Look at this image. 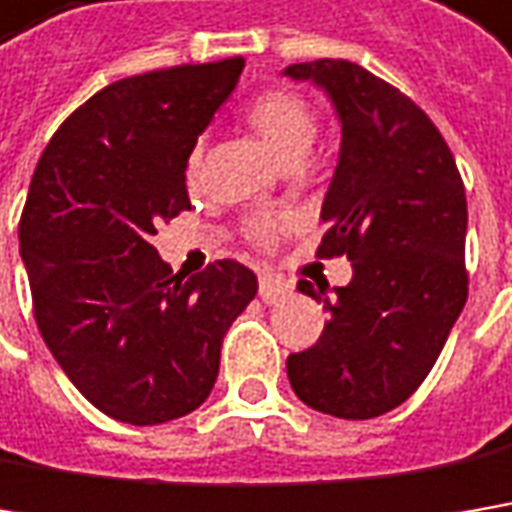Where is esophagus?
I'll return each mask as SVG.
<instances>
[{"label": "esophagus", "mask_w": 512, "mask_h": 512, "mask_svg": "<svg viewBox=\"0 0 512 512\" xmlns=\"http://www.w3.org/2000/svg\"><path fill=\"white\" fill-rule=\"evenodd\" d=\"M292 289L289 284H284L281 278H275V275H260V298L266 301V304H278L281 298H286Z\"/></svg>", "instance_id": "obj_1"}]
</instances>
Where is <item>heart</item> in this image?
Wrapping results in <instances>:
<instances>
[{"label":"heart","instance_id":"b5f03b06","mask_svg":"<svg viewBox=\"0 0 512 512\" xmlns=\"http://www.w3.org/2000/svg\"><path fill=\"white\" fill-rule=\"evenodd\" d=\"M246 118L255 127L257 136L266 141V147L286 165L307 156V150L313 147L318 136L316 104L289 86H272V89L260 92L246 109ZM199 156H202V144H196L188 156V173L196 170ZM278 228H281V220H275V217H252L246 226V234L255 243H272Z\"/></svg>","mask_w":512,"mask_h":512}]
</instances>
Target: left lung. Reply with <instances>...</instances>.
<instances>
[{
    "instance_id": "obj_1",
    "label": "left lung",
    "mask_w": 512,
    "mask_h": 512,
    "mask_svg": "<svg viewBox=\"0 0 512 512\" xmlns=\"http://www.w3.org/2000/svg\"><path fill=\"white\" fill-rule=\"evenodd\" d=\"M284 75L318 83L339 112L342 150L316 255L353 263L350 284L324 298V333L289 353L286 374L301 403L368 420L420 388L464 310V182L432 118L382 77L327 57ZM298 289L318 298L310 281Z\"/></svg>"
}]
</instances>
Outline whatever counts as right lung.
Masks as SVG:
<instances>
[{
  "instance_id": "1",
  "label": "right lung",
  "mask_w": 512,
  "mask_h": 512,
  "mask_svg": "<svg viewBox=\"0 0 512 512\" xmlns=\"http://www.w3.org/2000/svg\"><path fill=\"white\" fill-rule=\"evenodd\" d=\"M243 57L109 83L60 124L19 220L34 318L57 365L104 414L156 426L199 408L257 278L217 260L173 275L150 237L191 208L196 136L237 86Z\"/></svg>"
}]
</instances>
